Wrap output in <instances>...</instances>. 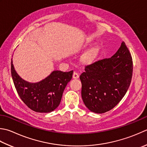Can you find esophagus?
I'll use <instances>...</instances> for the list:
<instances>
[{"label": "esophagus", "mask_w": 147, "mask_h": 147, "mask_svg": "<svg viewBox=\"0 0 147 147\" xmlns=\"http://www.w3.org/2000/svg\"><path fill=\"white\" fill-rule=\"evenodd\" d=\"M73 78H74V79L78 78H79V74H78V73L74 71V73H73Z\"/></svg>", "instance_id": "obj_1"}]
</instances>
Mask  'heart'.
<instances>
[{
    "label": "heart",
    "mask_w": 147,
    "mask_h": 147,
    "mask_svg": "<svg viewBox=\"0 0 147 147\" xmlns=\"http://www.w3.org/2000/svg\"><path fill=\"white\" fill-rule=\"evenodd\" d=\"M99 53L98 47H95L87 51L82 57V60L85 62H91L96 58Z\"/></svg>",
    "instance_id": "heart-1"
}]
</instances>
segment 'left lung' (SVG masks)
<instances>
[{"mask_svg": "<svg viewBox=\"0 0 147 147\" xmlns=\"http://www.w3.org/2000/svg\"><path fill=\"white\" fill-rule=\"evenodd\" d=\"M133 71L131 55L123 41L111 58L86 65L80 76L82 97L86 107L96 113L113 109L127 92Z\"/></svg>", "mask_w": 147, "mask_h": 147, "instance_id": "left-lung-1", "label": "left lung"}]
</instances>
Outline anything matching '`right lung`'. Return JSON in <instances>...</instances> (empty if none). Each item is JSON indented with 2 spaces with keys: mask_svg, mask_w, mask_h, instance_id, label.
Returning a JSON list of instances; mask_svg holds the SVG:
<instances>
[{
  "mask_svg": "<svg viewBox=\"0 0 147 147\" xmlns=\"http://www.w3.org/2000/svg\"><path fill=\"white\" fill-rule=\"evenodd\" d=\"M11 76L19 96L28 108L39 113H49L58 107L62 94L73 76V71H54L37 83H28L14 70L11 60Z\"/></svg>",
  "mask_w": 147,
  "mask_h": 147,
  "instance_id": "right-lung-1",
  "label": "right lung"
}]
</instances>
